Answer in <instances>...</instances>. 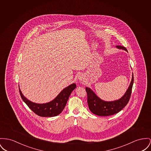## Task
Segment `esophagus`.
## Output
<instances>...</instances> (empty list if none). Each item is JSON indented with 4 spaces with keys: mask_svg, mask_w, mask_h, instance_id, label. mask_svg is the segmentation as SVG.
<instances>
[{
    "mask_svg": "<svg viewBox=\"0 0 151 151\" xmlns=\"http://www.w3.org/2000/svg\"><path fill=\"white\" fill-rule=\"evenodd\" d=\"M82 77H79V79H80V80H82Z\"/></svg>",
    "mask_w": 151,
    "mask_h": 151,
    "instance_id": "34e87169",
    "label": "esophagus"
}]
</instances>
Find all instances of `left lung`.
<instances>
[{
	"label": "left lung",
	"mask_w": 151,
	"mask_h": 151,
	"mask_svg": "<svg viewBox=\"0 0 151 151\" xmlns=\"http://www.w3.org/2000/svg\"><path fill=\"white\" fill-rule=\"evenodd\" d=\"M118 49L127 51L125 47L121 46H117ZM133 74L130 85L125 94L118 100L114 101H104L99 98L95 93L90 88H86L87 93V101L90 111L96 115L100 116H108L121 111L128 103L132 90L133 84Z\"/></svg>",
	"instance_id": "obj_1"
}]
</instances>
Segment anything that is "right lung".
Segmentation results:
<instances>
[{
    "mask_svg": "<svg viewBox=\"0 0 151 151\" xmlns=\"http://www.w3.org/2000/svg\"><path fill=\"white\" fill-rule=\"evenodd\" d=\"M76 88V85L73 83L65 88L54 100L48 103L42 104H36L27 100L23 96L20 89L19 93L23 101L36 114L41 117H54L60 114L63 110L71 91Z\"/></svg>",
    "mask_w": 151,
    "mask_h": 151,
    "instance_id": "obj_1",
    "label": "right lung"
}]
</instances>
